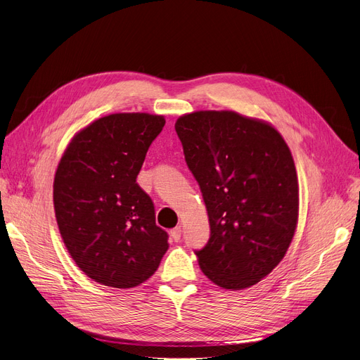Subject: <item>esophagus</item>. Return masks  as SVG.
Segmentation results:
<instances>
[{
  "label": "esophagus",
  "mask_w": 360,
  "mask_h": 360,
  "mask_svg": "<svg viewBox=\"0 0 360 360\" xmlns=\"http://www.w3.org/2000/svg\"><path fill=\"white\" fill-rule=\"evenodd\" d=\"M170 238H172L175 242H178L181 239V226H178V228L170 231Z\"/></svg>",
  "instance_id": "1"
}]
</instances>
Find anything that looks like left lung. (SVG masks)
<instances>
[{
    "label": "left lung",
    "instance_id": "8db88e82",
    "mask_svg": "<svg viewBox=\"0 0 360 360\" xmlns=\"http://www.w3.org/2000/svg\"><path fill=\"white\" fill-rule=\"evenodd\" d=\"M175 129L209 214L200 269L221 289H248L278 266L295 236L292 151L274 125L235 110L185 113Z\"/></svg>",
    "mask_w": 360,
    "mask_h": 360
}]
</instances>
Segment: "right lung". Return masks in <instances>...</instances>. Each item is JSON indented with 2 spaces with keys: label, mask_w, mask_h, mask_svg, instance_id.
Masks as SVG:
<instances>
[{
  "label": "right lung",
  "mask_w": 360,
  "mask_h": 360,
  "mask_svg": "<svg viewBox=\"0 0 360 360\" xmlns=\"http://www.w3.org/2000/svg\"><path fill=\"white\" fill-rule=\"evenodd\" d=\"M163 115L110 113L75 132L53 176V210L77 267L103 286L131 289L169 248L155 207L136 182Z\"/></svg>",
  "instance_id": "right-lung-1"
}]
</instances>
